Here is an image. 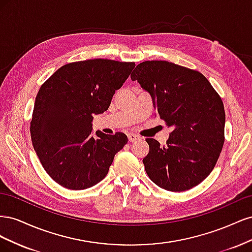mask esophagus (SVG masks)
Returning a JSON list of instances; mask_svg holds the SVG:
<instances>
[{"instance_id": "34e87169", "label": "esophagus", "mask_w": 252, "mask_h": 252, "mask_svg": "<svg viewBox=\"0 0 252 252\" xmlns=\"http://www.w3.org/2000/svg\"><path fill=\"white\" fill-rule=\"evenodd\" d=\"M140 139H141L140 136L134 134V133H129V134H128V140H129V142H135V141H138V140H140Z\"/></svg>"}]
</instances>
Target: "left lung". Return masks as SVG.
I'll use <instances>...</instances> for the list:
<instances>
[{
	"label": "left lung",
	"instance_id": "left-lung-1",
	"mask_svg": "<svg viewBox=\"0 0 252 252\" xmlns=\"http://www.w3.org/2000/svg\"><path fill=\"white\" fill-rule=\"evenodd\" d=\"M130 78L150 94L156 117L172 128L166 145L146 139L143 158L150 180L165 190L185 191L215 168L225 141V110L220 94L197 70L167 61H145Z\"/></svg>",
	"mask_w": 252,
	"mask_h": 252
}]
</instances>
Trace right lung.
I'll return each mask as SVG.
<instances>
[{
  "mask_svg": "<svg viewBox=\"0 0 252 252\" xmlns=\"http://www.w3.org/2000/svg\"><path fill=\"white\" fill-rule=\"evenodd\" d=\"M134 66L107 59L79 61L59 68L41 86L30 135L43 168L59 185L83 190L108 173L127 135L94 134L91 122L94 114L108 109Z\"/></svg>",
  "mask_w": 252,
  "mask_h": 252,
  "instance_id": "1",
  "label": "right lung"
}]
</instances>
